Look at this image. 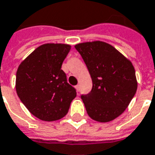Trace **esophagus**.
<instances>
[{"label":"esophagus","instance_id":"1","mask_svg":"<svg viewBox=\"0 0 155 155\" xmlns=\"http://www.w3.org/2000/svg\"><path fill=\"white\" fill-rule=\"evenodd\" d=\"M75 88H76L77 91H79V90H80V85H76V86H75Z\"/></svg>","mask_w":155,"mask_h":155}]
</instances>
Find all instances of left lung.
<instances>
[{
	"label": "left lung",
	"mask_w": 155,
	"mask_h": 155,
	"mask_svg": "<svg viewBox=\"0 0 155 155\" xmlns=\"http://www.w3.org/2000/svg\"><path fill=\"white\" fill-rule=\"evenodd\" d=\"M92 79V89L81 97L87 115L98 122H110L128 107L137 91L132 62L112 45L101 41L78 44Z\"/></svg>",
	"instance_id": "1"
}]
</instances>
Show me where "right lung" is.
<instances>
[{
  "label": "right lung",
  "mask_w": 155,
  "mask_h": 155,
  "mask_svg": "<svg viewBox=\"0 0 155 155\" xmlns=\"http://www.w3.org/2000/svg\"><path fill=\"white\" fill-rule=\"evenodd\" d=\"M70 49L68 45H43L17 69V96L29 111L41 120L55 121L65 117L76 96V89L68 82L61 69Z\"/></svg>",
  "instance_id": "obj_1"
}]
</instances>
